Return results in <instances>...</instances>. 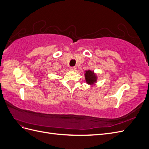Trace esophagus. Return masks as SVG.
I'll use <instances>...</instances> for the list:
<instances>
[{
  "label": "esophagus",
  "mask_w": 149,
  "mask_h": 149,
  "mask_svg": "<svg viewBox=\"0 0 149 149\" xmlns=\"http://www.w3.org/2000/svg\"><path fill=\"white\" fill-rule=\"evenodd\" d=\"M76 68V66H71V67L70 68V70H71V71H75Z\"/></svg>",
  "instance_id": "34e87169"
}]
</instances>
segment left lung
Returning a JSON list of instances; mask_svg holds the SVG:
<instances>
[{"mask_svg":"<svg viewBox=\"0 0 149 149\" xmlns=\"http://www.w3.org/2000/svg\"><path fill=\"white\" fill-rule=\"evenodd\" d=\"M85 79L86 81L90 85H93L94 83H96L97 81V76L96 74L94 73V71L91 70L86 71L85 73Z\"/></svg>","mask_w":149,"mask_h":149,"instance_id":"1","label":"left lung"}]
</instances>
